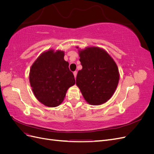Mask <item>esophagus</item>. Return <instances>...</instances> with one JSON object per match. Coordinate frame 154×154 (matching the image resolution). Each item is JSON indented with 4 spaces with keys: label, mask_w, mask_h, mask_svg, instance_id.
Instances as JSON below:
<instances>
[{
    "label": "esophagus",
    "mask_w": 154,
    "mask_h": 154,
    "mask_svg": "<svg viewBox=\"0 0 154 154\" xmlns=\"http://www.w3.org/2000/svg\"><path fill=\"white\" fill-rule=\"evenodd\" d=\"M73 74H74V78H76V75H77V72L76 71H74V72H73Z\"/></svg>",
    "instance_id": "obj_1"
}]
</instances>
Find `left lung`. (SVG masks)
<instances>
[{"label":"left lung","instance_id":"8db88e82","mask_svg":"<svg viewBox=\"0 0 154 154\" xmlns=\"http://www.w3.org/2000/svg\"><path fill=\"white\" fill-rule=\"evenodd\" d=\"M78 50L82 69L76 84L88 104L100 105L109 100L118 87L119 69L114 59L100 48L89 46Z\"/></svg>","mask_w":154,"mask_h":154}]
</instances>
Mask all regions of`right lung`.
<instances>
[{"instance_id": "obj_1", "label": "right lung", "mask_w": 154, "mask_h": 154, "mask_svg": "<svg viewBox=\"0 0 154 154\" xmlns=\"http://www.w3.org/2000/svg\"><path fill=\"white\" fill-rule=\"evenodd\" d=\"M61 50L48 49L40 54L29 71V83L36 98L48 107L61 104L69 87L75 84L69 63Z\"/></svg>"}]
</instances>
